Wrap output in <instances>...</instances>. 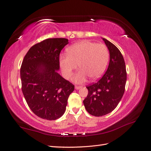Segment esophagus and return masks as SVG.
Returning a JSON list of instances; mask_svg holds the SVG:
<instances>
[{"label": "esophagus", "instance_id": "obj_1", "mask_svg": "<svg viewBox=\"0 0 151 151\" xmlns=\"http://www.w3.org/2000/svg\"><path fill=\"white\" fill-rule=\"evenodd\" d=\"M82 88V86H75V89H79Z\"/></svg>", "mask_w": 151, "mask_h": 151}]
</instances>
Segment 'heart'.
I'll use <instances>...</instances> for the list:
<instances>
[{"instance_id": "1", "label": "heart", "mask_w": 151, "mask_h": 151, "mask_svg": "<svg viewBox=\"0 0 151 151\" xmlns=\"http://www.w3.org/2000/svg\"><path fill=\"white\" fill-rule=\"evenodd\" d=\"M67 54L60 56V66L65 79H69L79 66L81 69L73 77L76 83L81 84L89 77L96 80L101 77L109 61V51L106 45L83 41L67 48Z\"/></svg>"}]
</instances>
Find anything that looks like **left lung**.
Here are the masks:
<instances>
[{
  "label": "left lung",
  "mask_w": 151,
  "mask_h": 151,
  "mask_svg": "<svg viewBox=\"0 0 151 151\" xmlns=\"http://www.w3.org/2000/svg\"><path fill=\"white\" fill-rule=\"evenodd\" d=\"M109 52V63L103 76L96 83L87 86L88 94L83 101L86 109L95 116L111 112L125 92L127 71L124 58L118 48L103 38Z\"/></svg>",
  "instance_id": "obj_1"
}]
</instances>
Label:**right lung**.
Wrapping results in <instances>:
<instances>
[{
    "label": "right lung",
    "instance_id": "add662e5",
    "mask_svg": "<svg viewBox=\"0 0 151 151\" xmlns=\"http://www.w3.org/2000/svg\"><path fill=\"white\" fill-rule=\"evenodd\" d=\"M68 43L66 38L45 40L31 47L22 62V93L31 110L43 119L61 117L74 90V85L57 72L60 53Z\"/></svg>",
    "mask_w": 151,
    "mask_h": 151
}]
</instances>
